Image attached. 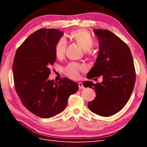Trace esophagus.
<instances>
[{
	"label": "esophagus",
	"mask_w": 147,
	"mask_h": 147,
	"mask_svg": "<svg viewBox=\"0 0 147 147\" xmlns=\"http://www.w3.org/2000/svg\"><path fill=\"white\" fill-rule=\"evenodd\" d=\"M78 84H79V89H82L84 88V86H83V84L81 82H79L78 83Z\"/></svg>",
	"instance_id": "esophagus-1"
}]
</instances>
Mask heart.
<instances>
[{
  "label": "heart",
  "mask_w": 147,
  "mask_h": 147,
  "mask_svg": "<svg viewBox=\"0 0 147 147\" xmlns=\"http://www.w3.org/2000/svg\"><path fill=\"white\" fill-rule=\"evenodd\" d=\"M69 37L71 40L78 44L84 50L87 55L92 53L91 48L95 43L94 37L84 29H79L74 31L69 34ZM67 48V42L64 38H60L54 46V54L58 59L63 58ZM84 66L76 63L68 64L64 68V72L65 75L73 79H78L80 76V71L84 69Z\"/></svg>",
  "instance_id": "1"
}]
</instances>
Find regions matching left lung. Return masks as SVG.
Wrapping results in <instances>:
<instances>
[{
    "label": "left lung",
    "mask_w": 147,
    "mask_h": 147,
    "mask_svg": "<svg viewBox=\"0 0 147 147\" xmlns=\"http://www.w3.org/2000/svg\"><path fill=\"white\" fill-rule=\"evenodd\" d=\"M93 31L99 40V51L88 79L102 76L103 80L96 84L86 81L83 85L96 92V98L88 104L89 109L109 117L120 111L129 101L136 80L135 66L126 43L108 30Z\"/></svg>",
    "instance_id": "1"
}]
</instances>
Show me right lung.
<instances>
[{
  "instance_id": "right-lung-1",
  "label": "right lung",
  "mask_w": 147,
  "mask_h": 147,
  "mask_svg": "<svg viewBox=\"0 0 147 147\" xmlns=\"http://www.w3.org/2000/svg\"><path fill=\"white\" fill-rule=\"evenodd\" d=\"M63 35L58 29L42 28L31 34L16 51L12 65L15 90L31 113L41 118L64 110L78 84L63 78L49 80L50 67L56 60L54 46Z\"/></svg>"
}]
</instances>
